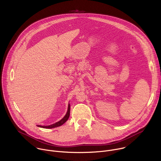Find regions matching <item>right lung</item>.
<instances>
[{
	"instance_id": "right-lung-1",
	"label": "right lung",
	"mask_w": 161,
	"mask_h": 161,
	"mask_svg": "<svg viewBox=\"0 0 161 161\" xmlns=\"http://www.w3.org/2000/svg\"><path fill=\"white\" fill-rule=\"evenodd\" d=\"M69 115H70V105L69 104L68 106V110H67V112L66 113L65 115L64 116V117L60 120V121L56 122L55 124H53L52 125H47V126H41V125H37L38 127H42V128H46V129H52V128H54V127H58V126H60L62 125V124H64L69 119Z\"/></svg>"
}]
</instances>
